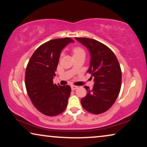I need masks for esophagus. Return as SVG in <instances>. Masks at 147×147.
Returning a JSON list of instances; mask_svg holds the SVG:
<instances>
[{
	"label": "esophagus",
	"instance_id": "esophagus-1",
	"mask_svg": "<svg viewBox=\"0 0 147 147\" xmlns=\"http://www.w3.org/2000/svg\"><path fill=\"white\" fill-rule=\"evenodd\" d=\"M71 90H76V89H78V87L76 86H71Z\"/></svg>",
	"mask_w": 147,
	"mask_h": 147
}]
</instances>
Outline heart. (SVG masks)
I'll return each mask as SVG.
<instances>
[{"label":"heart","instance_id":"b5f03b06","mask_svg":"<svg viewBox=\"0 0 147 147\" xmlns=\"http://www.w3.org/2000/svg\"><path fill=\"white\" fill-rule=\"evenodd\" d=\"M72 54H73V56H79V55H85L86 53H85V51L83 48L81 47H75L72 49Z\"/></svg>","mask_w":147,"mask_h":147}]
</instances>
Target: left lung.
Returning <instances> with one entry per match:
<instances>
[{"label": "left lung", "mask_w": 147, "mask_h": 147, "mask_svg": "<svg viewBox=\"0 0 147 147\" xmlns=\"http://www.w3.org/2000/svg\"><path fill=\"white\" fill-rule=\"evenodd\" d=\"M76 39L90 52L88 73L95 82L91 89L84 87L88 93L81 99V103L91 113H103L110 109L119 94L122 78L119 63L112 50L101 42L87 38Z\"/></svg>", "instance_id": "1"}]
</instances>
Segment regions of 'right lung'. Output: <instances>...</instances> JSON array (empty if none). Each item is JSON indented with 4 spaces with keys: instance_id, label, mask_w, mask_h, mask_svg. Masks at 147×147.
Wrapping results in <instances>:
<instances>
[{
    "instance_id": "1",
    "label": "right lung",
    "mask_w": 147,
    "mask_h": 147,
    "mask_svg": "<svg viewBox=\"0 0 147 147\" xmlns=\"http://www.w3.org/2000/svg\"><path fill=\"white\" fill-rule=\"evenodd\" d=\"M74 40L57 38L39 46L28 63L25 85L32 103L40 113L56 116L66 109L71 88L54 84L53 79L62 49Z\"/></svg>"
}]
</instances>
